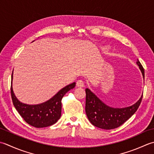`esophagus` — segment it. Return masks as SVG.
Returning a JSON list of instances; mask_svg holds the SVG:
<instances>
[{"instance_id": "esophagus-1", "label": "esophagus", "mask_w": 154, "mask_h": 154, "mask_svg": "<svg viewBox=\"0 0 154 154\" xmlns=\"http://www.w3.org/2000/svg\"><path fill=\"white\" fill-rule=\"evenodd\" d=\"M76 86L77 87H80V88H82L84 86V82L83 80H79L76 82Z\"/></svg>"}]
</instances>
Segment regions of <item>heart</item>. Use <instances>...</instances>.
I'll return each instance as SVG.
<instances>
[{"label":"heart","mask_w":154,"mask_h":154,"mask_svg":"<svg viewBox=\"0 0 154 154\" xmlns=\"http://www.w3.org/2000/svg\"><path fill=\"white\" fill-rule=\"evenodd\" d=\"M105 49H108V48H107V47H106V48Z\"/></svg>","instance_id":"1"}]
</instances>
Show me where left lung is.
Returning <instances> with one entry per match:
<instances>
[{
    "mask_svg": "<svg viewBox=\"0 0 154 154\" xmlns=\"http://www.w3.org/2000/svg\"><path fill=\"white\" fill-rule=\"evenodd\" d=\"M144 78V69L140 62L137 60ZM86 114L90 123L96 127L103 130L116 128L126 122L138 109L143 97L141 96L136 103L129 107L115 108L105 104L90 89H86Z\"/></svg>",
    "mask_w": 154,
    "mask_h": 154,
    "instance_id": "left-lung-1",
    "label": "left lung"
}]
</instances>
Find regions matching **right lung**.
Listing matches in <instances>:
<instances>
[{
    "instance_id": "obj_1",
    "label": "right lung",
    "mask_w": 154,
    "mask_h": 154,
    "mask_svg": "<svg viewBox=\"0 0 154 154\" xmlns=\"http://www.w3.org/2000/svg\"><path fill=\"white\" fill-rule=\"evenodd\" d=\"M11 76V97L13 105L24 120L35 128H45L54 124L61 116L62 99L69 90L73 89L76 82L65 86L48 101L40 104L29 105L20 102L15 96L12 89Z\"/></svg>"
}]
</instances>
